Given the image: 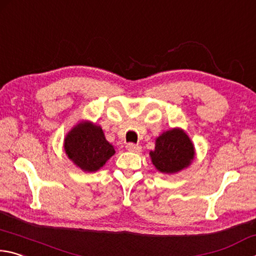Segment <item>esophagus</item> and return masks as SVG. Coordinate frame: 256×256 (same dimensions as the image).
Here are the masks:
<instances>
[{"mask_svg":"<svg viewBox=\"0 0 256 256\" xmlns=\"http://www.w3.org/2000/svg\"><path fill=\"white\" fill-rule=\"evenodd\" d=\"M126 148H127L129 152H132V153H140L142 152V147L140 145L132 144V142H129V144H127Z\"/></svg>","mask_w":256,"mask_h":256,"instance_id":"obj_1","label":"esophagus"}]
</instances>
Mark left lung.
Returning a JSON list of instances; mask_svg holds the SVG:
<instances>
[{
	"label": "left lung",
	"mask_w": 256,
	"mask_h": 256,
	"mask_svg": "<svg viewBox=\"0 0 256 256\" xmlns=\"http://www.w3.org/2000/svg\"><path fill=\"white\" fill-rule=\"evenodd\" d=\"M194 154L191 140L180 128H173L156 138L155 150L150 153L156 170L166 174L178 173L189 166Z\"/></svg>",
	"instance_id": "8db88e82"
}]
</instances>
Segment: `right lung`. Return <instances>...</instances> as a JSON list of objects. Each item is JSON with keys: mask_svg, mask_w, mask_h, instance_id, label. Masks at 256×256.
Instances as JSON below:
<instances>
[{"mask_svg": "<svg viewBox=\"0 0 256 256\" xmlns=\"http://www.w3.org/2000/svg\"><path fill=\"white\" fill-rule=\"evenodd\" d=\"M68 158L84 172H96L116 152L106 140L100 126L82 121L72 128L64 140Z\"/></svg>", "mask_w": 256, "mask_h": 256, "instance_id": "add662e5", "label": "right lung"}]
</instances>
